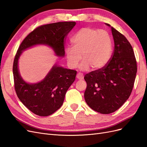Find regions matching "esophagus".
Masks as SVG:
<instances>
[{"mask_svg": "<svg viewBox=\"0 0 147 147\" xmlns=\"http://www.w3.org/2000/svg\"><path fill=\"white\" fill-rule=\"evenodd\" d=\"M76 77H77V78L78 79V80H82V79L83 78V75L81 73H78L77 74V76Z\"/></svg>", "mask_w": 147, "mask_h": 147, "instance_id": "1", "label": "esophagus"}]
</instances>
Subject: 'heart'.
<instances>
[{
    "mask_svg": "<svg viewBox=\"0 0 147 147\" xmlns=\"http://www.w3.org/2000/svg\"><path fill=\"white\" fill-rule=\"evenodd\" d=\"M72 47L65 48V56L69 66L75 69L80 61L82 70H98L105 67L112 55L113 44L110 35L105 30L83 28L72 38Z\"/></svg>",
    "mask_w": 147,
    "mask_h": 147,
    "instance_id": "1",
    "label": "heart"
}]
</instances>
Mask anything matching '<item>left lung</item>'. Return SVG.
<instances>
[{
	"label": "left lung",
	"instance_id": "1",
	"mask_svg": "<svg viewBox=\"0 0 147 147\" xmlns=\"http://www.w3.org/2000/svg\"><path fill=\"white\" fill-rule=\"evenodd\" d=\"M110 26V24H106ZM115 47L105 67L85 75L84 99L91 109L102 114L113 113L130 96L137 66L133 48L124 35L111 27Z\"/></svg>",
	"mask_w": 147,
	"mask_h": 147
}]
</instances>
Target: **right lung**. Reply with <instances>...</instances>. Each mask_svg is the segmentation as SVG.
Returning <instances> with one entry per match:
<instances>
[{
  "mask_svg": "<svg viewBox=\"0 0 147 147\" xmlns=\"http://www.w3.org/2000/svg\"><path fill=\"white\" fill-rule=\"evenodd\" d=\"M75 24L74 21H64L40 26L28 35L18 49L13 65L15 91L22 103L38 116H49L61 107L77 71L55 65L42 82L28 84L19 74V57L25 49L37 44L50 46L57 56H64L65 39Z\"/></svg>",
  "mask_w": 147,
  "mask_h": 147,
  "instance_id": "add662e5",
  "label": "right lung"
}]
</instances>
